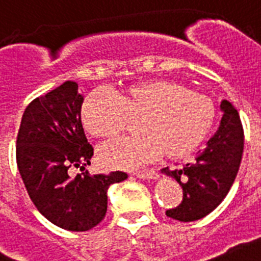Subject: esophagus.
Wrapping results in <instances>:
<instances>
[{
  "label": "esophagus",
  "instance_id": "esophagus-1",
  "mask_svg": "<svg viewBox=\"0 0 261 261\" xmlns=\"http://www.w3.org/2000/svg\"><path fill=\"white\" fill-rule=\"evenodd\" d=\"M135 175H137L138 178H143V179L156 178V173L154 169H143V170H137L135 171Z\"/></svg>",
  "mask_w": 261,
  "mask_h": 261
}]
</instances>
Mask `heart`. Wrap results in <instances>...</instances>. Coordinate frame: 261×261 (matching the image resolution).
Returning a JSON list of instances; mask_svg holds the SVG:
<instances>
[{"label":"heart","instance_id":"obj_1","mask_svg":"<svg viewBox=\"0 0 261 261\" xmlns=\"http://www.w3.org/2000/svg\"><path fill=\"white\" fill-rule=\"evenodd\" d=\"M82 123L92 137H116L127 119L138 137L116 139L99 151L100 162L114 169H133L162 152L169 160L192 154L205 141L215 123L211 97L190 91L181 83L155 79L123 88L114 96L92 92L82 106Z\"/></svg>","mask_w":261,"mask_h":261}]
</instances>
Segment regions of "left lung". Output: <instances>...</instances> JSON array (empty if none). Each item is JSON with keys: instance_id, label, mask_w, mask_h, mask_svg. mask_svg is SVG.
Returning <instances> with one entry per match:
<instances>
[{"instance_id": "obj_1", "label": "left lung", "mask_w": 261, "mask_h": 261, "mask_svg": "<svg viewBox=\"0 0 261 261\" xmlns=\"http://www.w3.org/2000/svg\"><path fill=\"white\" fill-rule=\"evenodd\" d=\"M220 107L224 114L219 130L194 161L162 169L178 182L184 193L181 204L166 211L170 219L182 222L202 219L221 204L233 185L244 150V130L239 112L229 101L222 100Z\"/></svg>"}]
</instances>
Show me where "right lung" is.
Listing matches in <instances>:
<instances>
[{
    "instance_id": "obj_1",
    "label": "right lung",
    "mask_w": 261,
    "mask_h": 261,
    "mask_svg": "<svg viewBox=\"0 0 261 261\" xmlns=\"http://www.w3.org/2000/svg\"><path fill=\"white\" fill-rule=\"evenodd\" d=\"M83 96L65 82L29 103L17 134L16 160L32 202L63 229L86 232L105 219L110 185L127 178L123 171L91 175L94 147L82 124ZM79 167L75 179L70 170Z\"/></svg>"
}]
</instances>
